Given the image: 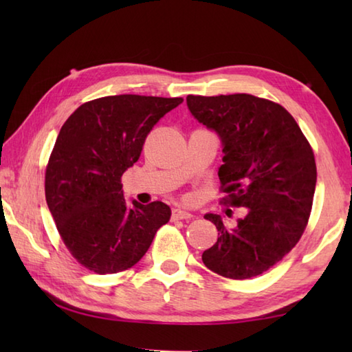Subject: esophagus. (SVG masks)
<instances>
[{
	"instance_id": "1",
	"label": "esophagus",
	"mask_w": 352,
	"mask_h": 352,
	"mask_svg": "<svg viewBox=\"0 0 352 352\" xmlns=\"http://www.w3.org/2000/svg\"><path fill=\"white\" fill-rule=\"evenodd\" d=\"M190 218H193V214L190 213V212H188V210H184V208H174V210H172V219H190Z\"/></svg>"
}]
</instances>
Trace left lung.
Returning a JSON list of instances; mask_svg holds the SVG:
<instances>
[{"mask_svg":"<svg viewBox=\"0 0 352 352\" xmlns=\"http://www.w3.org/2000/svg\"><path fill=\"white\" fill-rule=\"evenodd\" d=\"M186 101L221 138L223 203L246 207L234 228L223 226L219 214L204 216L219 237L203 261L226 278H252L300 242L316 188L315 154L294 116L274 101L250 94L189 95Z\"/></svg>","mask_w":352,"mask_h":352,"instance_id":"obj_1","label":"left lung"}]
</instances>
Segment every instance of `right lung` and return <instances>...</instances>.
I'll use <instances>...</instances> for the list:
<instances>
[{
  "instance_id": "add662e5",
  "label": "right lung",
  "mask_w": 352,
  "mask_h": 352,
  "mask_svg": "<svg viewBox=\"0 0 352 352\" xmlns=\"http://www.w3.org/2000/svg\"><path fill=\"white\" fill-rule=\"evenodd\" d=\"M183 98L102 96L66 119L45 170V198L66 248L95 274H116L145 256L170 208L124 198L121 177L148 133Z\"/></svg>"
}]
</instances>
